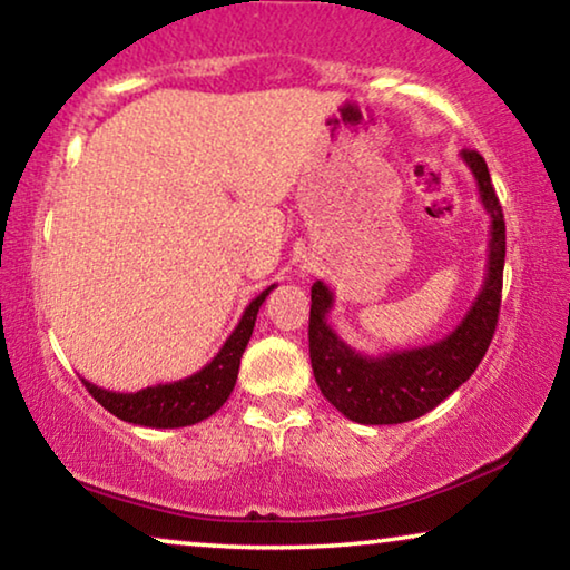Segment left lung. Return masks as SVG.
<instances>
[{"mask_svg":"<svg viewBox=\"0 0 570 570\" xmlns=\"http://www.w3.org/2000/svg\"><path fill=\"white\" fill-rule=\"evenodd\" d=\"M462 163L470 167L478 183L480 204L491 216V239H488L485 282L468 315L446 338L431 346L390 351L382 356L358 354L327 323V312L335 302L333 292L323 282L312 284V372L327 403H333L351 421L366 426H390V423L421 419L470 380L491 346L501 309L507 222L485 159L475 149H464Z\"/></svg>","mask_w":570,"mask_h":570,"instance_id":"1","label":"left lung"}]
</instances>
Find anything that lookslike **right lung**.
<instances>
[{"label": "right lung", "mask_w": 570, "mask_h": 570, "mask_svg": "<svg viewBox=\"0 0 570 570\" xmlns=\"http://www.w3.org/2000/svg\"><path fill=\"white\" fill-rule=\"evenodd\" d=\"M274 286H268L266 292H261L250 304H247L237 327L229 333V338L224 341V346L219 348V354H216L204 368H198L196 374L186 376V380L151 384V387H144L139 392L102 390L98 384L82 380L85 387L90 390V395L98 400L106 411L114 413L116 419L136 423V426H194V423L204 421L208 415L219 411V407L227 403L232 390H235L239 358H243L247 341H250L253 335L261 304L266 302V296L271 292H274Z\"/></svg>", "instance_id": "obj_1"}]
</instances>
